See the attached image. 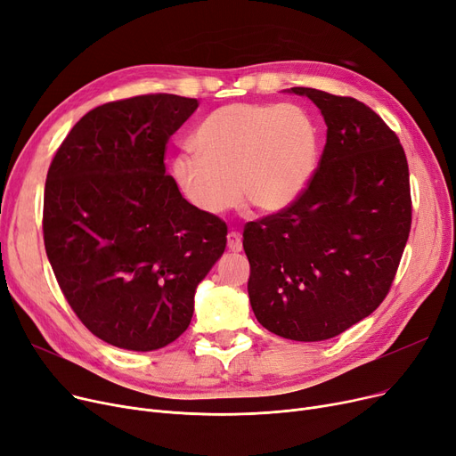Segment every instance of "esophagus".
I'll return each instance as SVG.
<instances>
[{
  "label": "esophagus",
  "mask_w": 456,
  "mask_h": 456,
  "mask_svg": "<svg viewBox=\"0 0 456 456\" xmlns=\"http://www.w3.org/2000/svg\"><path fill=\"white\" fill-rule=\"evenodd\" d=\"M228 248L232 252H241L243 250V240H241V235L237 233V232H230L228 233Z\"/></svg>",
  "instance_id": "obj_1"
}]
</instances>
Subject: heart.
<instances>
[{
    "mask_svg": "<svg viewBox=\"0 0 456 456\" xmlns=\"http://www.w3.org/2000/svg\"><path fill=\"white\" fill-rule=\"evenodd\" d=\"M191 148L194 156L172 159L170 178L192 209L219 216L243 199L257 211L278 213L312 183L321 129L298 103H230L199 124Z\"/></svg>",
    "mask_w": 456,
    "mask_h": 456,
    "instance_id": "heart-1",
    "label": "heart"
}]
</instances>
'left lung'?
<instances>
[{
  "instance_id": "left-lung-1",
  "label": "left lung",
  "mask_w": 456,
  "mask_h": 456,
  "mask_svg": "<svg viewBox=\"0 0 456 456\" xmlns=\"http://www.w3.org/2000/svg\"><path fill=\"white\" fill-rule=\"evenodd\" d=\"M327 124L312 183L288 209L243 232L250 306L295 341L330 339L386 298L411 224L410 175L395 132L351 96L293 86Z\"/></svg>"
}]
</instances>
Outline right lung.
I'll return each mask as SVG.
<instances>
[{"label": "right lung", "instance_id": "1", "mask_svg": "<svg viewBox=\"0 0 456 456\" xmlns=\"http://www.w3.org/2000/svg\"><path fill=\"white\" fill-rule=\"evenodd\" d=\"M197 107L176 94L98 105L48 170L42 232L59 288L85 327L118 349L178 339L226 247V223L185 204L165 175L167 142Z\"/></svg>", "mask_w": 456, "mask_h": 456}]
</instances>
